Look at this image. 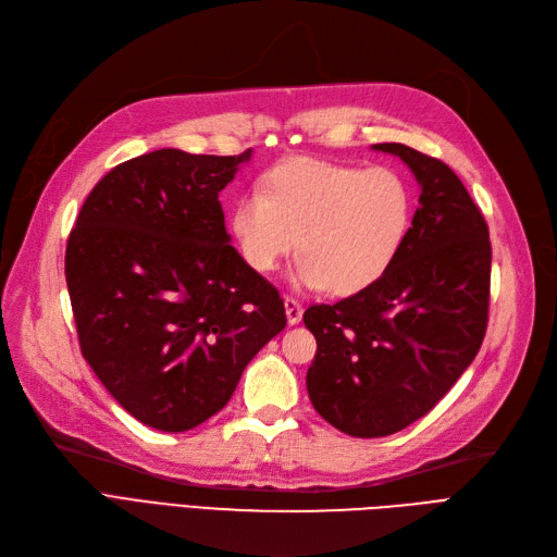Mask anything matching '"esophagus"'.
I'll use <instances>...</instances> for the list:
<instances>
[{
	"label": "esophagus",
	"instance_id": "esophagus-1",
	"mask_svg": "<svg viewBox=\"0 0 557 557\" xmlns=\"http://www.w3.org/2000/svg\"><path fill=\"white\" fill-rule=\"evenodd\" d=\"M284 312H286V321H289V326H296L302 319V305L296 298H284Z\"/></svg>",
	"mask_w": 557,
	"mask_h": 557
}]
</instances>
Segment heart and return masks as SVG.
I'll list each match as a JSON object with an SVG mask.
<instances>
[{"mask_svg":"<svg viewBox=\"0 0 557 557\" xmlns=\"http://www.w3.org/2000/svg\"><path fill=\"white\" fill-rule=\"evenodd\" d=\"M411 222V194L391 169L294 157L265 171L231 210V236L257 273H273L300 236L292 282L349 296L380 280Z\"/></svg>","mask_w":557,"mask_h":557,"instance_id":"heart-1","label":"heart"}]
</instances>
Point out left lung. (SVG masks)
Segmentation results:
<instances>
[{"instance_id": "8db88e82", "label": "left lung", "mask_w": 557, "mask_h": 557, "mask_svg": "<svg viewBox=\"0 0 557 557\" xmlns=\"http://www.w3.org/2000/svg\"><path fill=\"white\" fill-rule=\"evenodd\" d=\"M372 150L414 175V220L380 280L302 314L317 337L308 396L351 437H386L425 417L470 368L488 324V226L460 177L403 143Z\"/></svg>"}]
</instances>
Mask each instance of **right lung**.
I'll return each instance as SVG.
<instances>
[{"label":"right lung","mask_w":557,"mask_h":557,"mask_svg":"<svg viewBox=\"0 0 557 557\" xmlns=\"http://www.w3.org/2000/svg\"><path fill=\"white\" fill-rule=\"evenodd\" d=\"M238 157L161 148L106 173L66 243L81 351L134 419L185 433L228 403L286 326L275 286L228 245L220 191Z\"/></svg>","instance_id":"add662e5"}]
</instances>
